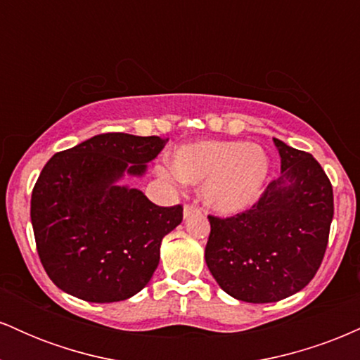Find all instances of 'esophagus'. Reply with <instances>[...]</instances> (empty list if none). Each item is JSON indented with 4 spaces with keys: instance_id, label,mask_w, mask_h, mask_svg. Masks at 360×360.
<instances>
[{
    "instance_id": "esophagus-1",
    "label": "esophagus",
    "mask_w": 360,
    "mask_h": 360,
    "mask_svg": "<svg viewBox=\"0 0 360 360\" xmlns=\"http://www.w3.org/2000/svg\"><path fill=\"white\" fill-rule=\"evenodd\" d=\"M196 213H201V210L198 208L196 205H186L184 206V212H183V217L184 218L191 217V214H196Z\"/></svg>"
}]
</instances>
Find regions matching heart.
Masks as SVG:
<instances>
[{"label": "heart", "instance_id": "1", "mask_svg": "<svg viewBox=\"0 0 360 360\" xmlns=\"http://www.w3.org/2000/svg\"><path fill=\"white\" fill-rule=\"evenodd\" d=\"M172 168L159 167L169 184L177 177L203 186L208 208L220 214H237L259 200L267 183L271 160L262 147L237 140H203L177 148Z\"/></svg>", "mask_w": 360, "mask_h": 360}]
</instances>
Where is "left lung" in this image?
<instances>
[{
	"label": "left lung",
	"mask_w": 360,
	"mask_h": 360,
	"mask_svg": "<svg viewBox=\"0 0 360 360\" xmlns=\"http://www.w3.org/2000/svg\"><path fill=\"white\" fill-rule=\"evenodd\" d=\"M281 176L247 212L208 217L205 260L226 295L247 303H274L315 278L328 243L333 189L308 152L274 139Z\"/></svg>",
	"instance_id": "8db88e82"
}]
</instances>
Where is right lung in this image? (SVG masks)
Listing matches in <instances>:
<instances>
[{
	"label": "right lung",
	"mask_w": 360,
	"mask_h": 360,
	"mask_svg": "<svg viewBox=\"0 0 360 360\" xmlns=\"http://www.w3.org/2000/svg\"><path fill=\"white\" fill-rule=\"evenodd\" d=\"M166 142L101 134L45 164L30 218L40 262L57 288L89 303H113L147 286L160 242L183 221V206H157L118 181L146 174Z\"/></svg>",
	"instance_id": "obj_1"
}]
</instances>
